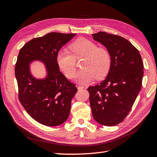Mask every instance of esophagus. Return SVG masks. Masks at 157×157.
<instances>
[{
    "label": "esophagus",
    "instance_id": "obj_1",
    "mask_svg": "<svg viewBox=\"0 0 157 157\" xmlns=\"http://www.w3.org/2000/svg\"><path fill=\"white\" fill-rule=\"evenodd\" d=\"M77 88H78V90H81L82 89H84V88H85V87H83V86H78Z\"/></svg>",
    "mask_w": 157,
    "mask_h": 157
}]
</instances>
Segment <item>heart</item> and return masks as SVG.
Segmentation results:
<instances>
[{"mask_svg": "<svg viewBox=\"0 0 157 157\" xmlns=\"http://www.w3.org/2000/svg\"><path fill=\"white\" fill-rule=\"evenodd\" d=\"M73 54L67 50H62L56 56L58 65L66 76L71 78L75 71V57L85 56L82 70L74 75V79L81 84H87L97 78L100 79L107 74L111 66L109 52L102 48H98L93 42L79 38L70 46Z\"/></svg>", "mask_w": 157, "mask_h": 157, "instance_id": "heart-1", "label": "heart"}]
</instances>
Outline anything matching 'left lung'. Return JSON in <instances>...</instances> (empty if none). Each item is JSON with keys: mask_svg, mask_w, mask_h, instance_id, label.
Masks as SVG:
<instances>
[{"mask_svg": "<svg viewBox=\"0 0 157 157\" xmlns=\"http://www.w3.org/2000/svg\"><path fill=\"white\" fill-rule=\"evenodd\" d=\"M91 36L111 56L105 79L87 89L92 114L99 124L116 125L129 113L141 88L143 60L139 50L125 38L105 32Z\"/></svg>", "mask_w": 157, "mask_h": 157, "instance_id": "1", "label": "left lung"}]
</instances>
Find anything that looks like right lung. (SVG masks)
<instances>
[{
    "instance_id": "obj_1",
    "label": "right lung",
    "mask_w": 157,
    "mask_h": 157,
    "mask_svg": "<svg viewBox=\"0 0 157 157\" xmlns=\"http://www.w3.org/2000/svg\"><path fill=\"white\" fill-rule=\"evenodd\" d=\"M75 35L48 33L31 40L19 52L15 76L20 101L27 113L44 125H59L69 117L71 100L78 90L59 71L56 56ZM36 61L45 67L43 78H36L31 74L30 66Z\"/></svg>"
}]
</instances>
